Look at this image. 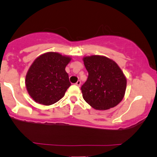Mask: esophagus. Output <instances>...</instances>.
<instances>
[{
	"mask_svg": "<svg viewBox=\"0 0 157 157\" xmlns=\"http://www.w3.org/2000/svg\"><path fill=\"white\" fill-rule=\"evenodd\" d=\"M81 83V81H79V80H78V81H77V82L76 83V86H80Z\"/></svg>",
	"mask_w": 157,
	"mask_h": 157,
	"instance_id": "esophagus-1",
	"label": "esophagus"
}]
</instances>
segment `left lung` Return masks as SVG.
<instances>
[{
    "instance_id": "1",
    "label": "left lung",
    "mask_w": 157,
    "mask_h": 157,
    "mask_svg": "<svg viewBox=\"0 0 157 157\" xmlns=\"http://www.w3.org/2000/svg\"><path fill=\"white\" fill-rule=\"evenodd\" d=\"M89 76L81 86L83 99L97 110L113 108L123 99L126 78L114 61L104 56L83 59Z\"/></svg>"
}]
</instances>
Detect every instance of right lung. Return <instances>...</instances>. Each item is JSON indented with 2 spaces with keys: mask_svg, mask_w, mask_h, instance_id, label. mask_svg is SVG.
<instances>
[{
  "mask_svg": "<svg viewBox=\"0 0 157 157\" xmlns=\"http://www.w3.org/2000/svg\"><path fill=\"white\" fill-rule=\"evenodd\" d=\"M71 58L48 52L36 58L25 76L30 96L38 104L49 106L61 99L71 86L65 68Z\"/></svg>",
  "mask_w": 157,
  "mask_h": 157,
  "instance_id": "add662e5",
  "label": "right lung"
}]
</instances>
